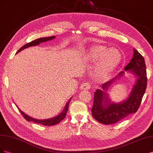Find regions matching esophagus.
<instances>
[{
	"label": "esophagus",
	"mask_w": 153,
	"mask_h": 153,
	"mask_svg": "<svg viewBox=\"0 0 153 153\" xmlns=\"http://www.w3.org/2000/svg\"><path fill=\"white\" fill-rule=\"evenodd\" d=\"M90 85L89 83L88 82H85V83H83L82 85L80 86V88L81 90H90Z\"/></svg>",
	"instance_id": "34e87169"
}]
</instances>
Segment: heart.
<instances>
[{"mask_svg":"<svg viewBox=\"0 0 153 153\" xmlns=\"http://www.w3.org/2000/svg\"><path fill=\"white\" fill-rule=\"evenodd\" d=\"M88 58L93 62L98 61L94 75L97 79H103L118 65L121 60V54L116 48L107 49L104 46L99 45L91 49Z\"/></svg>","mask_w":153,"mask_h":153,"instance_id":"obj_1","label":"heart"}]
</instances>
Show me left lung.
<instances>
[{"label": "left lung", "instance_id": "8db88e82", "mask_svg": "<svg viewBox=\"0 0 153 153\" xmlns=\"http://www.w3.org/2000/svg\"><path fill=\"white\" fill-rule=\"evenodd\" d=\"M130 62L125 67L126 71L137 76V82L126 100L120 103H111L107 97L105 90L109 86L117 77L124 74L121 71L114 79L102 85V89L97 90L94 94V100L91 109L93 117L103 125L114 124L130 114H134L139 109L142 97L147 87V73L144 58L135 49Z\"/></svg>", "mask_w": 153, "mask_h": 153}]
</instances>
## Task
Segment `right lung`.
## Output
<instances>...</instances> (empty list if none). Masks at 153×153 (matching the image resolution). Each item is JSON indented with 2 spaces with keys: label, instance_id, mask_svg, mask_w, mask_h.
<instances>
[{
  "label": "right lung",
  "instance_id": "1",
  "mask_svg": "<svg viewBox=\"0 0 153 153\" xmlns=\"http://www.w3.org/2000/svg\"><path fill=\"white\" fill-rule=\"evenodd\" d=\"M55 37V36H51V37H43V38H39V39H36V40H34V41H33L30 42H28V43L26 44L25 45H24L23 46H22L17 51L16 53H19V51H21L22 50H24V49L27 48L28 47L37 46V45H38V44H40L41 42H46L48 41H50V40H51V39H53ZM71 100V98L70 99V100L67 103L65 109H64V110L63 111V112L61 113L60 114H59L56 117H53V118H51V119H48V120H36V119H34V118H32V117L28 116L27 114H25V113L23 112L20 109H19L18 107V108L19 112H20V113L23 116V117L27 121H33V122L36 123H38V124H41V125H44V126H53V125L58 124V123H60L61 121H62L64 119V118L65 117L67 112L68 111V104H69V102H70Z\"/></svg>",
  "mask_w": 153,
  "mask_h": 153
}]
</instances>
